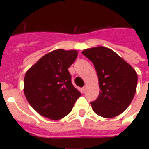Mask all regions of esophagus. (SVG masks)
Wrapping results in <instances>:
<instances>
[{
	"mask_svg": "<svg viewBox=\"0 0 149 149\" xmlns=\"http://www.w3.org/2000/svg\"><path fill=\"white\" fill-rule=\"evenodd\" d=\"M86 88H87V86H84V87L82 88V92H83V93H85Z\"/></svg>",
	"mask_w": 149,
	"mask_h": 149,
	"instance_id": "obj_1",
	"label": "esophagus"
}]
</instances>
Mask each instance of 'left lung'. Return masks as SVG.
Segmentation results:
<instances>
[{
    "label": "left lung",
    "instance_id": "obj_1",
    "mask_svg": "<svg viewBox=\"0 0 149 149\" xmlns=\"http://www.w3.org/2000/svg\"><path fill=\"white\" fill-rule=\"evenodd\" d=\"M82 54L96 68L100 93L91 102L93 110L104 118H112L124 112L136 93L137 74L135 69L112 49L99 46L84 49Z\"/></svg>",
    "mask_w": 149,
    "mask_h": 149
}]
</instances>
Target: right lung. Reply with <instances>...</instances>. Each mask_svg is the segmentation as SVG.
Listing matches in <instances>:
<instances>
[{"label": "right lung", "mask_w": 149, "mask_h": 149, "mask_svg": "<svg viewBox=\"0 0 149 149\" xmlns=\"http://www.w3.org/2000/svg\"><path fill=\"white\" fill-rule=\"evenodd\" d=\"M77 54V50L56 49L42 56L26 72L24 95L40 115L55 120L62 119L81 96L72 84L68 70Z\"/></svg>", "instance_id": "add662e5"}]
</instances>
